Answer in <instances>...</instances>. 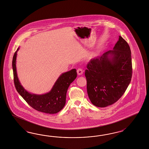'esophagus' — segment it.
<instances>
[{"label": "esophagus", "mask_w": 149, "mask_h": 149, "mask_svg": "<svg viewBox=\"0 0 149 149\" xmlns=\"http://www.w3.org/2000/svg\"><path fill=\"white\" fill-rule=\"evenodd\" d=\"M77 74H78V75H81V74H83V70H82V69L78 68V69L77 70Z\"/></svg>", "instance_id": "esophagus-1"}]
</instances>
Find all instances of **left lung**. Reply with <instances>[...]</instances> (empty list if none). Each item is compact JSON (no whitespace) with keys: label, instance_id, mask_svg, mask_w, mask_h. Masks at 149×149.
<instances>
[{"label":"left lung","instance_id":"left-lung-1","mask_svg":"<svg viewBox=\"0 0 149 149\" xmlns=\"http://www.w3.org/2000/svg\"><path fill=\"white\" fill-rule=\"evenodd\" d=\"M85 76L91 102L98 107L114 104L130 84L132 76L130 47L121 36L113 50L92 59L87 65Z\"/></svg>","mask_w":149,"mask_h":149}]
</instances>
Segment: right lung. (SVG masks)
<instances>
[{
	"label": "right lung",
	"instance_id": "obj_1",
	"mask_svg": "<svg viewBox=\"0 0 149 149\" xmlns=\"http://www.w3.org/2000/svg\"><path fill=\"white\" fill-rule=\"evenodd\" d=\"M17 51L13 59V79L17 92L29 105L35 110L47 114H55L61 111L66 103V93L70 84L76 78L75 68L62 73L55 81L51 91L42 95L32 94L27 91L21 85L17 77L16 70Z\"/></svg>",
	"mask_w": 149,
	"mask_h": 149
}]
</instances>
